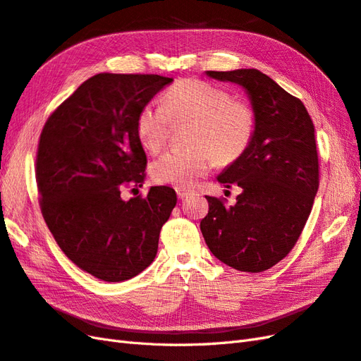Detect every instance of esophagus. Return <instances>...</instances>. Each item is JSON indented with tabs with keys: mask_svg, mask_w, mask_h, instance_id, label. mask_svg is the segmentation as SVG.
<instances>
[{
	"mask_svg": "<svg viewBox=\"0 0 361 361\" xmlns=\"http://www.w3.org/2000/svg\"><path fill=\"white\" fill-rule=\"evenodd\" d=\"M175 190H177V195L180 200H186L188 197H190V195H193V190L186 189V188H177Z\"/></svg>",
	"mask_w": 361,
	"mask_h": 361,
	"instance_id": "obj_1",
	"label": "esophagus"
}]
</instances>
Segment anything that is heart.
<instances>
[{
	"mask_svg": "<svg viewBox=\"0 0 361 361\" xmlns=\"http://www.w3.org/2000/svg\"><path fill=\"white\" fill-rule=\"evenodd\" d=\"M189 121L184 140L189 145L166 151L149 166L152 181L188 188L204 177L214 161L230 164L248 149L255 130V111L248 101L200 78L172 85L161 104L149 101L136 116L140 145L157 152L168 140L172 122Z\"/></svg>",
	"mask_w": 361,
	"mask_h": 361,
	"instance_id": "heart-1",
	"label": "heart"
}]
</instances>
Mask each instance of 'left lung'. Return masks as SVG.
Here are the masks:
<instances>
[{"label":"left lung","instance_id":"1","mask_svg":"<svg viewBox=\"0 0 361 361\" xmlns=\"http://www.w3.org/2000/svg\"><path fill=\"white\" fill-rule=\"evenodd\" d=\"M248 92L255 130L248 149L218 181L239 186L235 204L205 197L201 231L216 259L242 272H263L292 251L319 188L314 126L300 98L257 69L207 71Z\"/></svg>","mask_w":361,"mask_h":361}]
</instances>
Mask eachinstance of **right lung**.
Masks as SVG:
<instances>
[{
	"mask_svg": "<svg viewBox=\"0 0 361 361\" xmlns=\"http://www.w3.org/2000/svg\"><path fill=\"white\" fill-rule=\"evenodd\" d=\"M171 81L156 74H97L51 113L40 133V212L68 259L102 281H126L147 269L177 204L168 186L151 188L145 198L121 197L147 177L137 113Z\"/></svg>",
	"mask_w": 361,
	"mask_h": 361,
	"instance_id": "right-lung-1",
	"label": "right lung"
}]
</instances>
